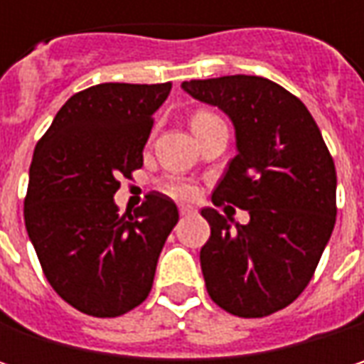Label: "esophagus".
Returning <instances> with one entry per match:
<instances>
[{
    "mask_svg": "<svg viewBox=\"0 0 364 364\" xmlns=\"http://www.w3.org/2000/svg\"><path fill=\"white\" fill-rule=\"evenodd\" d=\"M179 213H181L183 217H187V215H193V213H196V208H193V206H185V204H183V206H179Z\"/></svg>",
    "mask_w": 364,
    "mask_h": 364,
    "instance_id": "obj_1",
    "label": "esophagus"
}]
</instances>
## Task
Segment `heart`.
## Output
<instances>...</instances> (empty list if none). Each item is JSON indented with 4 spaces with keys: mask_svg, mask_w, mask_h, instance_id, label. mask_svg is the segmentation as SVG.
<instances>
[{
    "mask_svg": "<svg viewBox=\"0 0 364 364\" xmlns=\"http://www.w3.org/2000/svg\"><path fill=\"white\" fill-rule=\"evenodd\" d=\"M208 117H215V115H213V113H206V111H200V113H196V115H193L191 124H193V122L208 119ZM162 189H164L168 196L177 198V200H189V198H193V193H196L193 185L187 181H181V179H173V181L164 183V187H162Z\"/></svg>",
    "mask_w": 364,
    "mask_h": 364,
    "instance_id": "obj_1",
    "label": "heart"
}]
</instances>
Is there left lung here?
<instances>
[{
    "mask_svg": "<svg viewBox=\"0 0 364 364\" xmlns=\"http://www.w3.org/2000/svg\"><path fill=\"white\" fill-rule=\"evenodd\" d=\"M200 103L219 107L236 132V156L213 204L249 210L240 225L202 208L210 238L200 265L210 299L242 318L293 304L312 280L335 225V164L306 105L259 75L183 82Z\"/></svg>",
    "mask_w": 364,
    "mask_h": 364,
    "instance_id": "left-lung-1",
    "label": "left lung"
}]
</instances>
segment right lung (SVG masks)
<instances>
[{"label":"right lung","mask_w":364,"mask_h":364,"mask_svg":"<svg viewBox=\"0 0 364 364\" xmlns=\"http://www.w3.org/2000/svg\"><path fill=\"white\" fill-rule=\"evenodd\" d=\"M173 84H99L73 95L37 143L25 228L52 289L75 310L113 318L151 291L158 257L179 221L151 191L117 215L119 177L143 166V147Z\"/></svg>","instance_id":"add662e5"}]
</instances>
